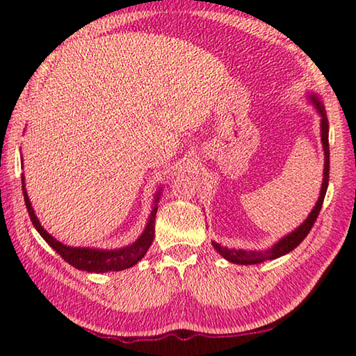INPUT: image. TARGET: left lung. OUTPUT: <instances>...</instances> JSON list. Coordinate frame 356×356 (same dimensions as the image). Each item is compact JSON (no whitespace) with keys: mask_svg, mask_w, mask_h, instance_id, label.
Listing matches in <instances>:
<instances>
[{"mask_svg":"<svg viewBox=\"0 0 356 356\" xmlns=\"http://www.w3.org/2000/svg\"><path fill=\"white\" fill-rule=\"evenodd\" d=\"M311 99L314 101L316 110L320 111L321 115V142H323V148H324V177H323V185H321V193H320V199L316 202L315 208L312 209V213L309 214V217L305 220V223L300 226V228L291 232L289 236H286L278 241L277 245L272 248L266 249V251H243V249H228L223 248L217 243H213L216 251L223 255L226 260H229L231 263H237V264H257L261 261H268V260H275L278 257H282L287 252H291L292 249L297 248L301 241L306 238V236L311 232L314 223L316 222V217H318L323 202H324V195H326L327 191V185H329V163H330V157H329V124H327V118H326V111H324L323 104L316 99L315 96H311Z\"/></svg>","mask_w":356,"mask_h":356,"instance_id":"left-lung-1","label":"left lung"}]
</instances>
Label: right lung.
<instances>
[{
  "label": "right lung",
  "instance_id": "add662e5",
  "mask_svg": "<svg viewBox=\"0 0 356 356\" xmlns=\"http://www.w3.org/2000/svg\"><path fill=\"white\" fill-rule=\"evenodd\" d=\"M22 180V194H24V202L27 213L30 216V220H32L36 231L41 234L42 238L47 241V243L55 249V251L63 257V259L72 264L79 270H87V272H108V270H122L127 268L134 266L136 263L142 260V257L147 254L148 248L153 243L154 238V222H156V213H157V205H154L153 211H151L148 223L145 231L142 232V236L134 241L133 245L127 246L124 249H115V251H102V249H92V248H70L63 243H59L56 238H53L50 234H47L40 220H38L35 216V211L30 205V200L27 197V191L24 188V176L21 177ZM159 199V197H157ZM156 199V202H157Z\"/></svg>",
  "mask_w": 356,
  "mask_h": 356
}]
</instances>
